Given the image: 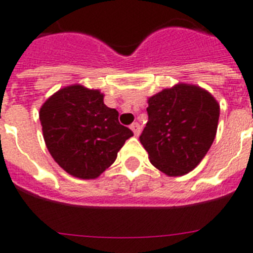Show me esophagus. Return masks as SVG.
Instances as JSON below:
<instances>
[{
  "instance_id": "1",
  "label": "esophagus",
  "mask_w": 253,
  "mask_h": 253,
  "mask_svg": "<svg viewBox=\"0 0 253 253\" xmlns=\"http://www.w3.org/2000/svg\"><path fill=\"white\" fill-rule=\"evenodd\" d=\"M130 128L132 130V132H134L135 135H139V132H140V125H139L138 122L132 123L130 126Z\"/></svg>"
}]
</instances>
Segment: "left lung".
<instances>
[{"label":"left lung","mask_w":253,"mask_h":253,"mask_svg":"<svg viewBox=\"0 0 253 253\" xmlns=\"http://www.w3.org/2000/svg\"><path fill=\"white\" fill-rule=\"evenodd\" d=\"M140 143L150 162L168 176H184L205 158L215 139L219 105L208 90L177 84L148 98Z\"/></svg>","instance_id":"left-lung-1"}]
</instances>
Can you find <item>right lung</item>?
<instances>
[{
  "label": "right lung",
  "mask_w": 253,
  "mask_h": 253,
  "mask_svg": "<svg viewBox=\"0 0 253 253\" xmlns=\"http://www.w3.org/2000/svg\"><path fill=\"white\" fill-rule=\"evenodd\" d=\"M118 115L103 103L101 91L79 84L57 90L39 111L43 138L53 160L83 180L105 172L134 135L119 123Z\"/></svg>",
  "instance_id": "right-lung-1"
}]
</instances>
